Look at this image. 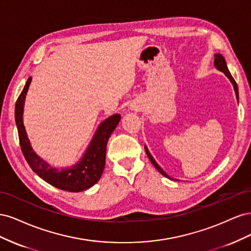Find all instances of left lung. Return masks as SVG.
<instances>
[{
    "mask_svg": "<svg viewBox=\"0 0 251 251\" xmlns=\"http://www.w3.org/2000/svg\"><path fill=\"white\" fill-rule=\"evenodd\" d=\"M214 65H215V67L217 68V69L219 70V71H221V72H223L227 77H228V79L230 80V82L232 83V86H233V89H234V92H235V96H237V100H238V101H239V90H238V85H237V82H235V80L233 79V77L231 76V74H230V72H229V70H228V68H227V65H226V62H225V58L220 54V53H217V54H215V60H214ZM144 150H146V151H147V155H148V157H149V159H150V161L151 162V164H153L155 168L157 169V171L160 173L161 175H163L164 177H166V178H169V179H171V180H174L173 178H171L168 174H166L160 166L158 165V163L156 162V160L155 159L153 158V156L151 155V153L149 151V149L147 148V146H144ZM176 180V179H175Z\"/></svg>",
    "mask_w": 251,
    "mask_h": 251,
    "instance_id": "left-lung-1",
    "label": "left lung"
}]
</instances>
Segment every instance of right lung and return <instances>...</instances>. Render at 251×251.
Segmentation results:
<instances>
[{
    "mask_svg": "<svg viewBox=\"0 0 251 251\" xmlns=\"http://www.w3.org/2000/svg\"><path fill=\"white\" fill-rule=\"evenodd\" d=\"M31 79V77L27 79L26 85L18 98L16 110H14V117H16L23 155L37 176L52 186L72 193L86 191L97 183L101 177L105 165L107 143L111 134L119 124L121 116L119 114H114L98 126L88 148L77 163L69 166V168H62L60 170L52 168L33 151L27 136L24 123H23L25 98Z\"/></svg>",
    "mask_w": 251,
    "mask_h": 251,
    "instance_id": "right-lung-1",
    "label": "right lung"
}]
</instances>
